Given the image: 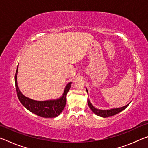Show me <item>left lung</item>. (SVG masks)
Masks as SVG:
<instances>
[{
	"label": "left lung",
	"instance_id": "obj_1",
	"mask_svg": "<svg viewBox=\"0 0 148 148\" xmlns=\"http://www.w3.org/2000/svg\"><path fill=\"white\" fill-rule=\"evenodd\" d=\"M87 90V89H86ZM87 103H88V105L90 108L93 112V113H95L96 115L99 116H101L102 117H110V116H113L114 115H116L118 113H119L120 112H121L122 110H125L126 108L129 106V104L126 105V106H123L121 108H114V109H111V110H99L95 108L92 106L91 104V102H90L89 100L87 99Z\"/></svg>",
	"mask_w": 148,
	"mask_h": 148
}]
</instances>
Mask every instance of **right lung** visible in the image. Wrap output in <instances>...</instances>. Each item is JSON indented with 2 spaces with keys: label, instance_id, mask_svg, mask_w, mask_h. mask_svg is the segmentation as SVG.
Listing matches in <instances>:
<instances>
[{
  "label": "right lung",
  "instance_id": "obj_1",
  "mask_svg": "<svg viewBox=\"0 0 148 148\" xmlns=\"http://www.w3.org/2000/svg\"><path fill=\"white\" fill-rule=\"evenodd\" d=\"M17 69L18 66L17 67L16 72L15 74V84H16L17 95L20 102L30 112L38 116L42 117H56L58 116L66 105V95L71 88V82L67 84L61 98L46 101H34L25 97L20 92L17 83V74L18 71Z\"/></svg>",
  "mask_w": 148,
  "mask_h": 148
}]
</instances>
